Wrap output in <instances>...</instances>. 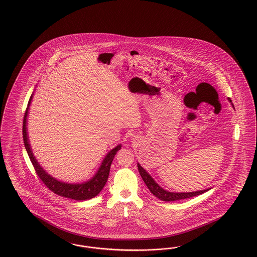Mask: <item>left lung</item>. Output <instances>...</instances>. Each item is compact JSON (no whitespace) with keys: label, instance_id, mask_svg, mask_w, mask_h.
I'll list each match as a JSON object with an SVG mask.
<instances>
[{"label":"left lung","instance_id":"left-lung-1","mask_svg":"<svg viewBox=\"0 0 257 257\" xmlns=\"http://www.w3.org/2000/svg\"><path fill=\"white\" fill-rule=\"evenodd\" d=\"M228 101L232 104V106L234 107V104H232V101L230 100V98H228ZM138 168H139V174H140L142 180L145 182L147 187L149 188V190L152 192L153 195H155L157 198H159L160 200H163V201L171 202L181 200V199H186V198H190V197H193V196L204 194V193L208 192V190L211 189V188H208L206 190L189 192V193L168 192L167 190L161 187L159 184L153 180V177L148 173L146 170L139 165V163H138Z\"/></svg>","mask_w":257,"mask_h":257}]
</instances>
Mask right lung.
<instances>
[{"label":"right lung","instance_id":"obj_1","mask_svg":"<svg viewBox=\"0 0 257 257\" xmlns=\"http://www.w3.org/2000/svg\"><path fill=\"white\" fill-rule=\"evenodd\" d=\"M34 93L31 95L29 100L28 106L26 108V112L23 118V141L25 149L27 151L30 160L35 167V171L38 175V177L41 179V181L46 184V186L51 190L53 193L61 195L63 197H67L75 200H87L90 199L94 196H96L104 188L109 175L110 166L112 161L114 159V156L121 149V144H118V146L113 148L109 153L104 156V160L102 161V164L98 168L97 172L94 174V176L90 179L89 181L81 182V183H68L59 181L52 176H50L43 167L39 165L37 160L35 158L34 153L32 151L30 140L28 137V129H27V117H28L30 104L32 103Z\"/></svg>","mask_w":257,"mask_h":257}]
</instances>
